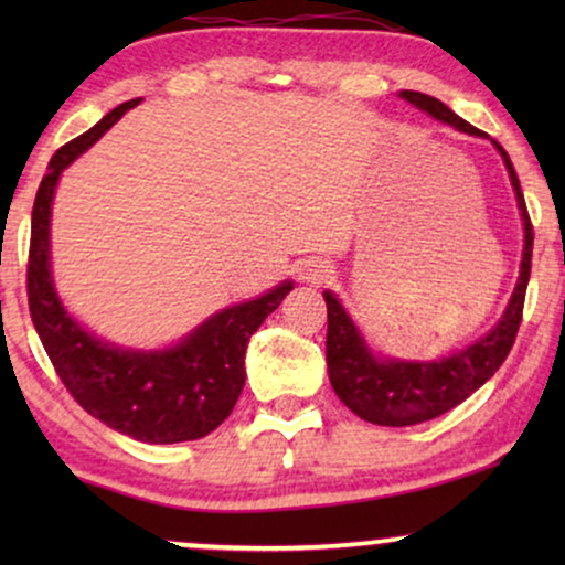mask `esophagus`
<instances>
[{
  "mask_svg": "<svg viewBox=\"0 0 565 565\" xmlns=\"http://www.w3.org/2000/svg\"><path fill=\"white\" fill-rule=\"evenodd\" d=\"M298 275H300V280H306V282H321L323 277L329 275V267L319 259H308V262H303V265H300Z\"/></svg>",
  "mask_w": 565,
  "mask_h": 565,
  "instance_id": "obj_1",
  "label": "esophagus"
}]
</instances>
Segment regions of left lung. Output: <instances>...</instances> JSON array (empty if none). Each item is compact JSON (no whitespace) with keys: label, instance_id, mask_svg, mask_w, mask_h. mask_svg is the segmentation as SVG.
Segmentation results:
<instances>
[{"label":"left lung","instance_id":"obj_1","mask_svg":"<svg viewBox=\"0 0 565 565\" xmlns=\"http://www.w3.org/2000/svg\"><path fill=\"white\" fill-rule=\"evenodd\" d=\"M401 99L414 105L416 110L427 113L445 126H452L455 130L468 136L486 138L483 130H478L455 115L445 103L437 97L422 95V92L404 89L398 92ZM501 161H504L509 182H512L516 207H520L522 231H524V246H522V262H520V277L512 290V298L489 334L476 339L473 344L462 347L460 352H452L450 358L439 360H398L385 358V354L375 352L362 337L358 323L347 313L331 290H323V300H327L329 311V329H327V365H329V381L334 385V393L342 398V404L365 419L370 424H381V427H412V424H422L435 419V416L450 412L458 404H462L470 393L481 388L489 377L501 367L507 360L509 350H512L516 329L522 321V306L524 292H527L530 282V265H532V223L527 215V205H524V195L516 180V172L512 167L509 153L501 149L497 141Z\"/></svg>","mask_w":565,"mask_h":565}]
</instances>
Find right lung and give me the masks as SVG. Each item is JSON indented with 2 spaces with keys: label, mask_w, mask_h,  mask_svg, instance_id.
I'll return each mask as SVG.
<instances>
[{
  "label": "right lung",
  "mask_w": 565,
  "mask_h": 565,
  "mask_svg": "<svg viewBox=\"0 0 565 565\" xmlns=\"http://www.w3.org/2000/svg\"><path fill=\"white\" fill-rule=\"evenodd\" d=\"M138 103L141 97L118 105L95 128L53 153L33 205L28 303L53 367L84 412L141 443H190L211 435L234 412L246 381V344L292 290V280L207 316L188 337L161 350H128L105 342L66 311L51 269V205L56 184L64 169Z\"/></svg>",
  "instance_id": "add662e5"
}]
</instances>
